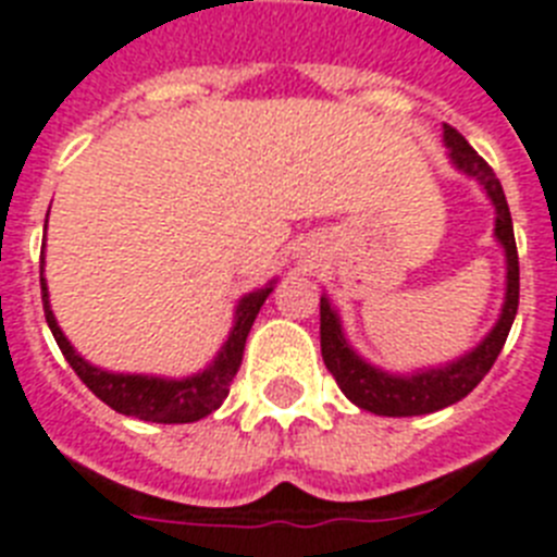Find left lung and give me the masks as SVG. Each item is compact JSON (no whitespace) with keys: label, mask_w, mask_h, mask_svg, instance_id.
Returning a JSON list of instances; mask_svg holds the SVG:
<instances>
[{"label":"left lung","mask_w":557,"mask_h":557,"mask_svg":"<svg viewBox=\"0 0 557 557\" xmlns=\"http://www.w3.org/2000/svg\"><path fill=\"white\" fill-rule=\"evenodd\" d=\"M444 145L449 150V162L455 170H461L463 176L475 178L486 199L495 207V238L504 247V261H507V289H504V305H500L495 327L481 338V342L458 356L455 361L438 367H421L412 372H389L370 364L367 358L352 350L342 327V315L327 298L321 296V356L324 364L338 381L342 393L350 398L356 407L375 416L407 418V416H426L438 412L449 404L461 401L472 389L481 384L486 372L493 370L495 358L504 350L509 327L516 321L518 312V250L516 233H512V215H509L507 196L504 187L495 178L493 168L481 159L463 139L461 133L444 124Z\"/></svg>","instance_id":"obj_1"}]
</instances>
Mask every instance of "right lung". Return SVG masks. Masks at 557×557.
<instances>
[{
    "label": "right lung",
    "instance_id": "right-lung-1",
    "mask_svg": "<svg viewBox=\"0 0 557 557\" xmlns=\"http://www.w3.org/2000/svg\"><path fill=\"white\" fill-rule=\"evenodd\" d=\"M45 230H48V219H45ZM39 282L45 319H48L50 333L57 338L59 350L67 358L73 372L85 381L87 389L99 401L108 404L110 410L139 418V421H153V424H193V421H199V418L210 416V412L222 407L230 393V384H233L238 367H242L247 333H250L261 305L268 301L275 287L273 278L264 287L252 289V293L238 298L227 342L222 344V350L215 352V358L205 370L185 375V379H164V375H145V372H110L85 361L79 352L73 350V344L64 338L57 315L50 310V293L48 282H45V256L39 261Z\"/></svg>",
    "mask_w": 557,
    "mask_h": 557
}]
</instances>
